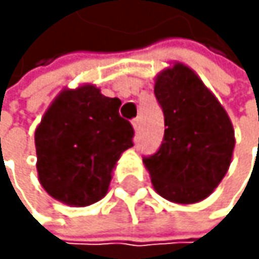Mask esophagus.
Here are the masks:
<instances>
[{
  "label": "esophagus",
  "mask_w": 259,
  "mask_h": 259,
  "mask_svg": "<svg viewBox=\"0 0 259 259\" xmlns=\"http://www.w3.org/2000/svg\"><path fill=\"white\" fill-rule=\"evenodd\" d=\"M132 124H134V128H135V131H138L140 125H141V119H140V118H135V119L132 121Z\"/></svg>",
  "instance_id": "1"
}]
</instances>
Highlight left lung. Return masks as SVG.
<instances>
[{"label": "left lung", "instance_id": "obj_1", "mask_svg": "<svg viewBox=\"0 0 259 259\" xmlns=\"http://www.w3.org/2000/svg\"><path fill=\"white\" fill-rule=\"evenodd\" d=\"M154 93L164 116L158 151L143 157L155 191L171 202L194 203L221 183L232 161L235 131L227 112L185 65L157 77Z\"/></svg>", "mask_w": 259, "mask_h": 259}]
</instances>
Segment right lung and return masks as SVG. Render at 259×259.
Segmentation results:
<instances>
[{
    "label": "right lung",
    "instance_id": "1",
    "mask_svg": "<svg viewBox=\"0 0 259 259\" xmlns=\"http://www.w3.org/2000/svg\"><path fill=\"white\" fill-rule=\"evenodd\" d=\"M121 101L93 85L65 90L35 131L37 171L54 199L87 206L102 199L112 171L134 146V127L119 116Z\"/></svg>",
    "mask_w": 259,
    "mask_h": 259
}]
</instances>
